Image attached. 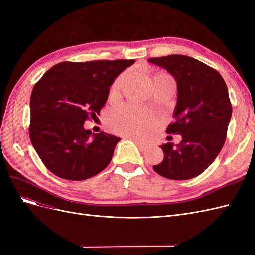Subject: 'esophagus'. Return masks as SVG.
<instances>
[{
    "mask_svg": "<svg viewBox=\"0 0 255 255\" xmlns=\"http://www.w3.org/2000/svg\"><path fill=\"white\" fill-rule=\"evenodd\" d=\"M127 138H129V139H132L133 141H135V143L137 144V146L138 148H139L141 151H144V150H146V148H148V144H146L145 142H143V141H141L140 139H138V138H136V137H134V136H127Z\"/></svg>",
    "mask_w": 255,
    "mask_h": 255,
    "instance_id": "34e87169",
    "label": "esophagus"
}]
</instances>
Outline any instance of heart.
I'll return each instance as SVG.
<instances>
[{"label": "heart", "instance_id": "heart-1", "mask_svg": "<svg viewBox=\"0 0 255 255\" xmlns=\"http://www.w3.org/2000/svg\"><path fill=\"white\" fill-rule=\"evenodd\" d=\"M123 81L120 75L113 85V91L118 90ZM107 122L114 132L123 135L145 137L156 127V118L149 112L135 104H125L111 112Z\"/></svg>", "mask_w": 255, "mask_h": 255}]
</instances>
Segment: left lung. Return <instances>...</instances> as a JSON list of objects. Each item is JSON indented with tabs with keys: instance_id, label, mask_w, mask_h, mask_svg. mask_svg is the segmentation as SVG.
I'll return each instance as SVG.
<instances>
[{
	"instance_id": "obj_1",
	"label": "left lung",
	"mask_w": 255,
	"mask_h": 255,
	"mask_svg": "<svg viewBox=\"0 0 255 255\" xmlns=\"http://www.w3.org/2000/svg\"><path fill=\"white\" fill-rule=\"evenodd\" d=\"M148 61L165 69L176 82L175 121L166 132L182 136L179 144L159 145L164 160L153 169L169 180L192 179L210 167L225 144L232 116L226 82L215 69L181 54Z\"/></svg>"
}]
</instances>
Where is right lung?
<instances>
[{
	"instance_id": "obj_1",
	"label": "right lung",
	"mask_w": 255,
	"mask_h": 255,
	"mask_svg": "<svg viewBox=\"0 0 255 255\" xmlns=\"http://www.w3.org/2000/svg\"><path fill=\"white\" fill-rule=\"evenodd\" d=\"M135 59L59 63L36 83L30 96L29 138L44 166L65 180L83 181L111 163L120 138L84 128L100 114L115 79Z\"/></svg>"
}]
</instances>
